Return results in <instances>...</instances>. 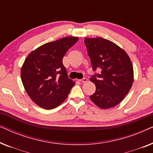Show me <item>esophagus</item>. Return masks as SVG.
<instances>
[{
  "mask_svg": "<svg viewBox=\"0 0 153 153\" xmlns=\"http://www.w3.org/2000/svg\"><path fill=\"white\" fill-rule=\"evenodd\" d=\"M79 81H80L81 82H82V83H86L88 81V79L87 78H83L82 79H80Z\"/></svg>",
  "mask_w": 153,
  "mask_h": 153,
  "instance_id": "esophagus-1",
  "label": "esophagus"
}]
</instances>
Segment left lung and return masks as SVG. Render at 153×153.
I'll use <instances>...</instances> for the list:
<instances>
[{"mask_svg": "<svg viewBox=\"0 0 153 153\" xmlns=\"http://www.w3.org/2000/svg\"><path fill=\"white\" fill-rule=\"evenodd\" d=\"M84 43L94 71L101 69L90 80L95 93L90 96L98 107L107 109L120 104L129 93L134 81V70L127 53L113 42L102 37H85Z\"/></svg>", "mask_w": 153, "mask_h": 153, "instance_id": "left-lung-1", "label": "left lung"}]
</instances>
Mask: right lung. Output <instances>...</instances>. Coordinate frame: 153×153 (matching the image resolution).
I'll return each mask as SVG.
<instances>
[{
    "instance_id": "obj_1",
    "label": "right lung",
    "mask_w": 153,
    "mask_h": 153,
    "mask_svg": "<svg viewBox=\"0 0 153 153\" xmlns=\"http://www.w3.org/2000/svg\"><path fill=\"white\" fill-rule=\"evenodd\" d=\"M79 37H65L46 43L31 51L21 69V78L30 99L50 110L61 104L74 81L69 79L62 58Z\"/></svg>"
}]
</instances>
